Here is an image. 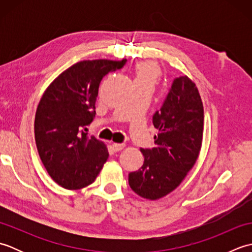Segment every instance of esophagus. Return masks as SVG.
<instances>
[{
  "label": "esophagus",
  "mask_w": 252,
  "mask_h": 252,
  "mask_svg": "<svg viewBox=\"0 0 252 252\" xmlns=\"http://www.w3.org/2000/svg\"><path fill=\"white\" fill-rule=\"evenodd\" d=\"M125 147H126L125 144H120V143H114V144H112V149H114L115 152H120Z\"/></svg>",
  "instance_id": "esophagus-1"
}]
</instances>
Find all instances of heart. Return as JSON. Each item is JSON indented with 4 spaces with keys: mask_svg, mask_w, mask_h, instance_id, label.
<instances>
[{
    "mask_svg": "<svg viewBox=\"0 0 252 252\" xmlns=\"http://www.w3.org/2000/svg\"><path fill=\"white\" fill-rule=\"evenodd\" d=\"M135 87L151 85L155 87L161 78V68L157 63L152 61H144L135 63L134 69Z\"/></svg>",
    "mask_w": 252,
    "mask_h": 252,
    "instance_id": "1",
    "label": "heart"
}]
</instances>
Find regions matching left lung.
<instances>
[{
  "instance_id": "8db88e82",
  "label": "left lung",
  "mask_w": 252,
  "mask_h": 252,
  "mask_svg": "<svg viewBox=\"0 0 252 252\" xmlns=\"http://www.w3.org/2000/svg\"><path fill=\"white\" fill-rule=\"evenodd\" d=\"M156 147L141 149L144 163L129 174L132 190L148 200L167 196L178 187L199 156L203 106L195 82L176 78L164 103L153 117Z\"/></svg>"
}]
</instances>
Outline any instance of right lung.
<instances>
[{
    "instance_id": "obj_1",
    "label": "right lung",
    "mask_w": 252,
    "mask_h": 252,
    "mask_svg": "<svg viewBox=\"0 0 252 252\" xmlns=\"http://www.w3.org/2000/svg\"><path fill=\"white\" fill-rule=\"evenodd\" d=\"M126 60L74 63L53 81L41 97L34 137L42 163L53 181L66 189L92 184L108 159L105 143L87 131L95 116L99 83Z\"/></svg>"
}]
</instances>
